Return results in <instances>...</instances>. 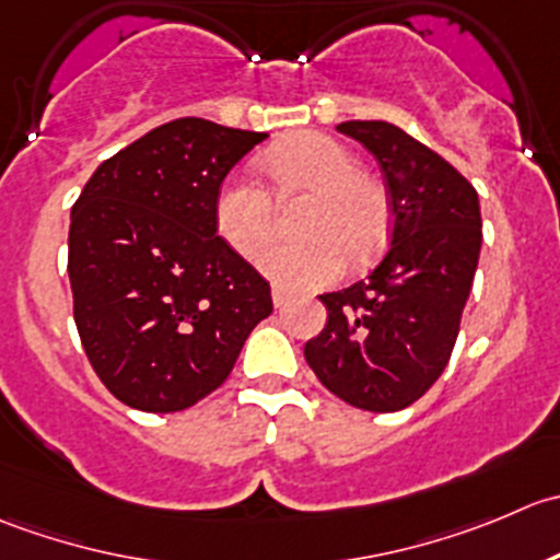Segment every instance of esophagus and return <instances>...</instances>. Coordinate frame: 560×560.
<instances>
[{
	"label": "esophagus",
	"mask_w": 560,
	"mask_h": 560,
	"mask_svg": "<svg viewBox=\"0 0 560 560\" xmlns=\"http://www.w3.org/2000/svg\"><path fill=\"white\" fill-rule=\"evenodd\" d=\"M272 302H275V307H282V304L288 302V293H285V288H280V285H272Z\"/></svg>",
	"instance_id": "obj_1"
}]
</instances>
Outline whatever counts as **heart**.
<instances>
[{"mask_svg":"<svg viewBox=\"0 0 560 560\" xmlns=\"http://www.w3.org/2000/svg\"><path fill=\"white\" fill-rule=\"evenodd\" d=\"M261 171L280 201L307 196L296 223L304 240L278 242L264 250L278 225V207L261 185L231 176L214 192V229L242 258L261 256L275 282L296 291L329 285L346 272L348 256L364 261L389 231V192L373 174L359 171L348 147L324 132H299L269 149Z\"/></svg>","mask_w":560,"mask_h":560,"instance_id":"b5f03b06","label":"heart"}]
</instances>
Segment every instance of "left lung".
I'll list each match as a JSON object with an SVG mask.
<instances>
[{
    "instance_id": "obj_1",
    "label": "left lung",
    "mask_w": 560,
    "mask_h": 560,
    "mask_svg": "<svg viewBox=\"0 0 560 560\" xmlns=\"http://www.w3.org/2000/svg\"><path fill=\"white\" fill-rule=\"evenodd\" d=\"M337 130L381 163L392 245L368 278L320 296L326 326L304 359L331 395L392 413L417 402L450 364L479 264V198L455 165L389 121Z\"/></svg>"
}]
</instances>
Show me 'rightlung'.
Here are the masks:
<instances>
[{
  "label": "right lung",
  "mask_w": 560,
  "mask_h": 560,
  "mask_svg": "<svg viewBox=\"0 0 560 560\" xmlns=\"http://www.w3.org/2000/svg\"><path fill=\"white\" fill-rule=\"evenodd\" d=\"M267 132L185 116L97 165L70 212L81 346L125 406H196L272 313L269 282L214 229V192Z\"/></svg>",
  "instance_id": "1"
}]
</instances>
